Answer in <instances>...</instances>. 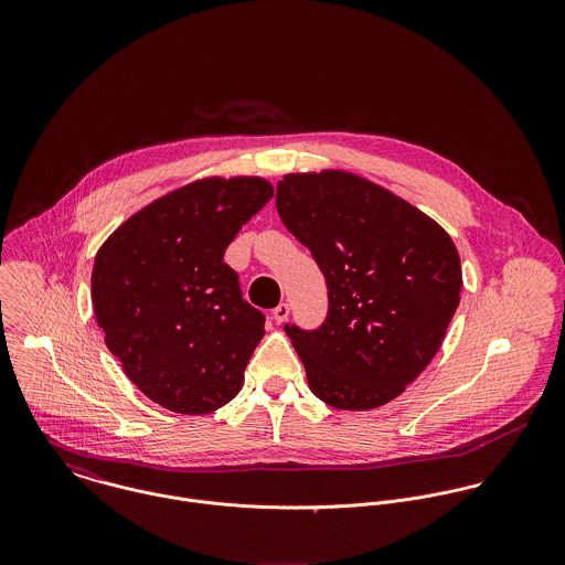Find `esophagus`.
Returning <instances> with one entry per match:
<instances>
[{
  "label": "esophagus",
  "instance_id": "1",
  "mask_svg": "<svg viewBox=\"0 0 565 565\" xmlns=\"http://www.w3.org/2000/svg\"><path fill=\"white\" fill-rule=\"evenodd\" d=\"M271 318H274V322L282 323L287 318H289V305H278L276 309H274V313H271Z\"/></svg>",
  "mask_w": 565,
  "mask_h": 565
}]
</instances>
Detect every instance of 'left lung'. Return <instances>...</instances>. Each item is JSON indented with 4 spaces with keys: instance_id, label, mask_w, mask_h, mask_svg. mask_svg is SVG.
Returning <instances> with one entry per match:
<instances>
[{
    "instance_id": "obj_1",
    "label": "left lung",
    "mask_w": 565,
    "mask_h": 565,
    "mask_svg": "<svg viewBox=\"0 0 565 565\" xmlns=\"http://www.w3.org/2000/svg\"><path fill=\"white\" fill-rule=\"evenodd\" d=\"M276 209L328 285L318 330L285 326L311 392L341 411L392 403L433 361L459 307L463 276L450 235L343 169L282 175Z\"/></svg>"
}]
</instances>
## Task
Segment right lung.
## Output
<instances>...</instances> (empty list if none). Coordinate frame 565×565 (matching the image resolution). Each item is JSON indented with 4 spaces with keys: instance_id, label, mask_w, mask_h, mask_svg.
<instances>
[{
    "instance_id": "1",
    "label": "right lung",
    "mask_w": 565,
    "mask_h": 565,
    "mask_svg": "<svg viewBox=\"0 0 565 565\" xmlns=\"http://www.w3.org/2000/svg\"><path fill=\"white\" fill-rule=\"evenodd\" d=\"M274 195L260 175H209L130 215L95 254L90 300L108 350L157 404L202 415L231 403L265 334L224 252Z\"/></svg>"
}]
</instances>
